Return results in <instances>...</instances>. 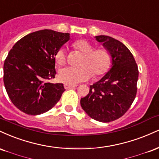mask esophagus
Returning <instances> with one entry per match:
<instances>
[{
    "label": "esophagus",
    "instance_id": "1",
    "mask_svg": "<svg viewBox=\"0 0 159 159\" xmlns=\"http://www.w3.org/2000/svg\"><path fill=\"white\" fill-rule=\"evenodd\" d=\"M64 87L65 89H73V88H75L76 85H69V84H64Z\"/></svg>",
    "mask_w": 159,
    "mask_h": 159
}]
</instances>
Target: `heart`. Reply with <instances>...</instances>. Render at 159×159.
<instances>
[{"instance_id":"obj_1","label":"heart","mask_w":159,"mask_h":159,"mask_svg":"<svg viewBox=\"0 0 159 159\" xmlns=\"http://www.w3.org/2000/svg\"><path fill=\"white\" fill-rule=\"evenodd\" d=\"M74 48L83 53L79 64L80 67H65L59 70V80L69 85H75L95 76L103 74L111 63V55L106 48L94 49L92 44L86 40H78L73 44ZM58 65H63L66 61V50L61 48L55 54Z\"/></svg>"}]
</instances>
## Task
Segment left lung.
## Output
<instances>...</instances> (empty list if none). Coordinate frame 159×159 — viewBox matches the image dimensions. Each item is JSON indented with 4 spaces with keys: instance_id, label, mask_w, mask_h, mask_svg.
Here are the masks:
<instances>
[{
    "instance_id": "8db88e82",
    "label": "left lung",
    "mask_w": 159,
    "mask_h": 159,
    "mask_svg": "<svg viewBox=\"0 0 159 159\" xmlns=\"http://www.w3.org/2000/svg\"><path fill=\"white\" fill-rule=\"evenodd\" d=\"M94 38L109 50L111 66L98 82L90 85L89 94L81 98L80 104L91 118L108 123L123 116L133 102L139 69L132 53L120 41L107 35Z\"/></svg>"
}]
</instances>
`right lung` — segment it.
<instances>
[{
    "label": "right lung",
    "mask_w": 159,
    "mask_h": 159,
    "mask_svg": "<svg viewBox=\"0 0 159 159\" xmlns=\"http://www.w3.org/2000/svg\"><path fill=\"white\" fill-rule=\"evenodd\" d=\"M70 33L42 30L18 41L3 65V83L9 99L23 112L38 115L51 109L65 91L55 78V54Z\"/></svg>",
    "instance_id": "obj_1"
}]
</instances>
